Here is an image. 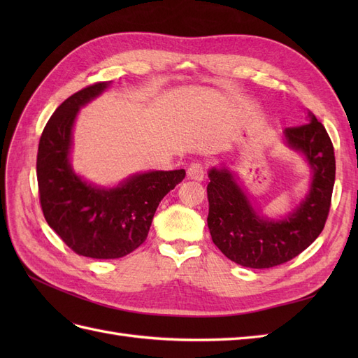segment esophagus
<instances>
[{
  "label": "esophagus",
  "instance_id": "1",
  "mask_svg": "<svg viewBox=\"0 0 358 358\" xmlns=\"http://www.w3.org/2000/svg\"><path fill=\"white\" fill-rule=\"evenodd\" d=\"M187 175L189 179L192 180H197V182H201L203 178H204V167L201 164H199V162H194V164H191L188 167V171Z\"/></svg>",
  "mask_w": 358,
  "mask_h": 358
}]
</instances>
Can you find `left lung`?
Returning a JSON list of instances; mask_svg holds the SVG:
<instances>
[{
	"label": "left lung",
	"mask_w": 358,
	"mask_h": 358,
	"mask_svg": "<svg viewBox=\"0 0 358 358\" xmlns=\"http://www.w3.org/2000/svg\"><path fill=\"white\" fill-rule=\"evenodd\" d=\"M288 148L312 170L305 199L279 220L252 208L239 179L227 167L209 170L208 227L213 243L231 262L268 268L289 262L317 239L327 221L336 175L334 149L326 128L308 110V122L284 129Z\"/></svg>",
	"instance_id": "obj_1"
}]
</instances>
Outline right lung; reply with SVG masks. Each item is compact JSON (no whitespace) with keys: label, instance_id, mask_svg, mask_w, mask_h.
Masks as SVG:
<instances>
[{"label":"right lung","instance_id":"obj_1","mask_svg":"<svg viewBox=\"0 0 358 358\" xmlns=\"http://www.w3.org/2000/svg\"><path fill=\"white\" fill-rule=\"evenodd\" d=\"M109 86L99 82L69 96L43 129L37 154L40 204L49 227L76 254L96 259L121 258L142 245L159 201L185 178L183 169L145 171L107 188L76 175L74 121L80 107Z\"/></svg>","mask_w":358,"mask_h":358}]
</instances>
